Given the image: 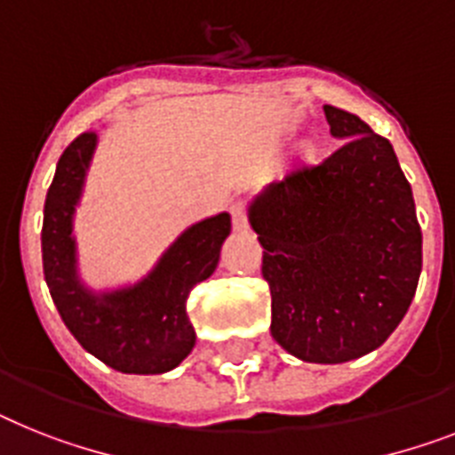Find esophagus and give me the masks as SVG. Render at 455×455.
<instances>
[{
  "mask_svg": "<svg viewBox=\"0 0 455 455\" xmlns=\"http://www.w3.org/2000/svg\"><path fill=\"white\" fill-rule=\"evenodd\" d=\"M230 216H232V230L235 232H243L246 228H249V223H246V213H243L242 204H232Z\"/></svg>",
  "mask_w": 455,
  "mask_h": 455,
  "instance_id": "1",
  "label": "esophagus"
}]
</instances>
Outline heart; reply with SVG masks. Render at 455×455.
<instances>
[{
  "instance_id": "heart-1",
  "label": "heart",
  "mask_w": 455,
  "mask_h": 455,
  "mask_svg": "<svg viewBox=\"0 0 455 455\" xmlns=\"http://www.w3.org/2000/svg\"><path fill=\"white\" fill-rule=\"evenodd\" d=\"M298 157L299 164H304V167L316 164L318 157H321V146H318L316 139H302L298 144Z\"/></svg>"
}]
</instances>
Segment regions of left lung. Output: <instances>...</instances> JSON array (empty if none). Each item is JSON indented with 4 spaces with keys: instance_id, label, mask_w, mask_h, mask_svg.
<instances>
[{
    "instance_id": "left-lung-1",
    "label": "left lung",
    "mask_w": 455,
    "mask_h": 455,
    "mask_svg": "<svg viewBox=\"0 0 455 455\" xmlns=\"http://www.w3.org/2000/svg\"><path fill=\"white\" fill-rule=\"evenodd\" d=\"M347 144L272 181L249 204L272 292V337L304 363L337 365L379 348L414 299L423 262L414 195L388 139L323 107Z\"/></svg>"
}]
</instances>
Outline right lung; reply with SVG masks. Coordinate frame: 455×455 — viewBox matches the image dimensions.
<instances>
[{
  "label": "right lung",
  "instance_id": "1",
  "mask_svg": "<svg viewBox=\"0 0 455 455\" xmlns=\"http://www.w3.org/2000/svg\"><path fill=\"white\" fill-rule=\"evenodd\" d=\"M97 148V132H84L60 156L44 206V276L60 316L81 347L123 374H164L195 347L186 299L219 267L230 235V213L197 220L169 243L153 269L118 288L85 286L78 272L74 216Z\"/></svg>",
  "mask_w": 455,
  "mask_h": 455
}]
</instances>
